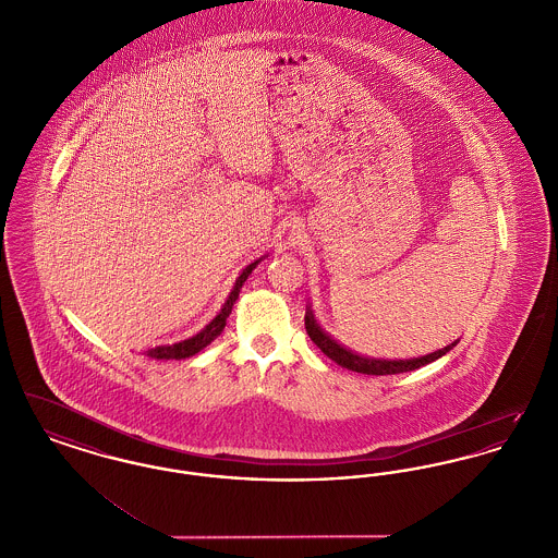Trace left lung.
<instances>
[{
	"label": "left lung",
	"mask_w": 558,
	"mask_h": 558,
	"mask_svg": "<svg viewBox=\"0 0 558 558\" xmlns=\"http://www.w3.org/2000/svg\"><path fill=\"white\" fill-rule=\"evenodd\" d=\"M305 328L310 339L322 349L324 355H328L332 362H337L339 366H343L347 371L360 372V374H374V376H385V374H401V372L416 371L421 366H426L435 360H439L441 355H446L450 349L458 345V341H453L444 349H437L428 355L421 357H410V360H374V357H364L353 353L351 349L339 345L324 328H319L318 319L314 318V312L307 307L305 312Z\"/></svg>",
	"instance_id": "left-lung-1"
}]
</instances>
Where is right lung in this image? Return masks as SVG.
I'll return each mask as SVG.
<instances>
[{
  "mask_svg": "<svg viewBox=\"0 0 558 558\" xmlns=\"http://www.w3.org/2000/svg\"><path fill=\"white\" fill-rule=\"evenodd\" d=\"M262 259H266V257L255 259L253 264H248V266L244 267V269L240 271V276L236 278V284H234L232 292L228 294V299H226L223 307L219 310V314H217V316H215V318H213L211 322L201 330V332H196L194 337H190L186 341L173 343V345H160L155 347V349H148V351H146V355H148V357H153V360H186V357L196 355L198 351H203L205 347L211 345V341H215V339L221 335V330L226 328V319H228V316L232 314V307H234V303H236V299H239V292L240 289H242V284L246 282V278L251 276V271L262 264Z\"/></svg>",
  "mask_w": 558,
  "mask_h": 558,
  "instance_id": "obj_1",
  "label": "right lung"
}]
</instances>
